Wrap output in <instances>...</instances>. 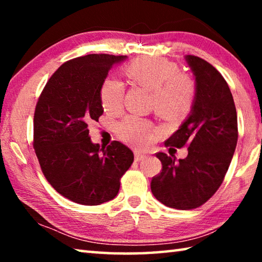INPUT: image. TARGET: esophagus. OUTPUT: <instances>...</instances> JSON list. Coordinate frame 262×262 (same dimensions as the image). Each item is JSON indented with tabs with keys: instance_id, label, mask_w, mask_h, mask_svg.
<instances>
[{
	"instance_id": "obj_1",
	"label": "esophagus",
	"mask_w": 262,
	"mask_h": 262,
	"mask_svg": "<svg viewBox=\"0 0 262 262\" xmlns=\"http://www.w3.org/2000/svg\"><path fill=\"white\" fill-rule=\"evenodd\" d=\"M134 156H135V161L136 162H140V161H143L144 158H147V155L139 151V150H135L134 151Z\"/></svg>"
}]
</instances>
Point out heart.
Wrapping results in <instances>:
<instances>
[{"label": "heart", "mask_w": 262, "mask_h": 262, "mask_svg": "<svg viewBox=\"0 0 262 262\" xmlns=\"http://www.w3.org/2000/svg\"><path fill=\"white\" fill-rule=\"evenodd\" d=\"M123 72L136 84L152 90V106L166 120H177L187 114L194 104L195 83L188 75L179 73L178 64L163 57H141L127 64ZM123 86L115 78H106L100 88V101L108 113L122 107ZM151 123L136 115L123 119L118 135L126 143L147 148L154 141Z\"/></svg>", "instance_id": "obj_1"}]
</instances>
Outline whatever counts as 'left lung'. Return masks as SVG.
Masks as SVG:
<instances>
[{"label":"left lung","mask_w":262,"mask_h":262,"mask_svg":"<svg viewBox=\"0 0 262 262\" xmlns=\"http://www.w3.org/2000/svg\"><path fill=\"white\" fill-rule=\"evenodd\" d=\"M195 77V99L187 119L165 145L187 147L176 162L173 155L156 154L162 172L151 180L159 202L181 210L202 206L216 193L231 163L238 140L237 111L228 83L201 57L186 55Z\"/></svg>","instance_id":"1"}]
</instances>
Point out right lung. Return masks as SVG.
Returning <instances> with one entry per match:
<instances>
[{
  "label": "right lung",
  "instance_id": "obj_1",
  "mask_svg": "<svg viewBox=\"0 0 262 262\" xmlns=\"http://www.w3.org/2000/svg\"><path fill=\"white\" fill-rule=\"evenodd\" d=\"M126 55L89 54L64 62L48 79L35 106L33 148L41 171L57 193L97 206L112 200L134 155L113 141L92 143L88 127L103 114L101 84Z\"/></svg>",
  "mask_w": 262,
  "mask_h": 262
}]
</instances>
